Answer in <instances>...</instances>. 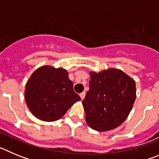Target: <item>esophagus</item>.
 Masks as SVG:
<instances>
[{
  "instance_id": "obj_1",
  "label": "esophagus",
  "mask_w": 159,
  "mask_h": 159,
  "mask_svg": "<svg viewBox=\"0 0 159 159\" xmlns=\"http://www.w3.org/2000/svg\"><path fill=\"white\" fill-rule=\"evenodd\" d=\"M80 98H81V99H82V100H83V99H84V97H85V92H82V93H80Z\"/></svg>"
}]
</instances>
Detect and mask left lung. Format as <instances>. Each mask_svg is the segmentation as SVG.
<instances>
[{
  "label": "left lung",
  "mask_w": 159,
  "mask_h": 159,
  "mask_svg": "<svg viewBox=\"0 0 159 159\" xmlns=\"http://www.w3.org/2000/svg\"><path fill=\"white\" fill-rule=\"evenodd\" d=\"M89 74V91L82 101L87 123L97 131L113 130L127 119L133 107L135 81L116 68Z\"/></svg>",
  "instance_id": "8db88e82"
}]
</instances>
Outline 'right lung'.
<instances>
[{
    "label": "right lung",
    "mask_w": 159,
    "mask_h": 159,
    "mask_svg": "<svg viewBox=\"0 0 159 159\" xmlns=\"http://www.w3.org/2000/svg\"><path fill=\"white\" fill-rule=\"evenodd\" d=\"M25 99L31 113L45 122L57 121L81 100L73 90L67 70L50 65L33 71L25 85Z\"/></svg>",
    "instance_id": "add662e5"
}]
</instances>
